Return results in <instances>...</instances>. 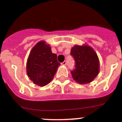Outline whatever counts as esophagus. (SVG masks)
<instances>
[{
	"mask_svg": "<svg viewBox=\"0 0 122 122\" xmlns=\"http://www.w3.org/2000/svg\"><path fill=\"white\" fill-rule=\"evenodd\" d=\"M61 64H62V65H66V64H67V62H66V60H65V61H63V62H62Z\"/></svg>",
	"mask_w": 122,
	"mask_h": 122,
	"instance_id": "1",
	"label": "esophagus"
}]
</instances>
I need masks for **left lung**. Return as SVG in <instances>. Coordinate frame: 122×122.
<instances>
[{"label":"left lung","mask_w":122,"mask_h":122,"mask_svg":"<svg viewBox=\"0 0 122 122\" xmlns=\"http://www.w3.org/2000/svg\"><path fill=\"white\" fill-rule=\"evenodd\" d=\"M75 60V68L71 74L74 80L80 84L91 82L97 76L99 62L95 51L88 46H75L70 52Z\"/></svg>","instance_id":"left-lung-1"}]
</instances>
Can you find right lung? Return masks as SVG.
Segmentation results:
<instances>
[{
  "instance_id": "right-lung-1",
  "label": "right lung",
  "mask_w": 122,
  "mask_h": 122,
  "mask_svg": "<svg viewBox=\"0 0 122 122\" xmlns=\"http://www.w3.org/2000/svg\"><path fill=\"white\" fill-rule=\"evenodd\" d=\"M57 55L53 54L49 45L40 41L31 50L28 59L26 71L33 83L40 86H46L52 80L60 63Z\"/></svg>"
}]
</instances>
